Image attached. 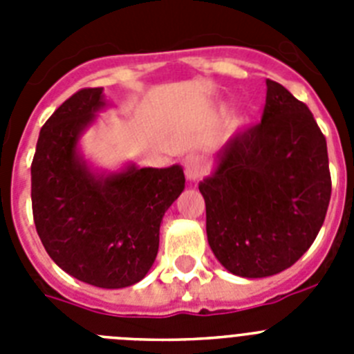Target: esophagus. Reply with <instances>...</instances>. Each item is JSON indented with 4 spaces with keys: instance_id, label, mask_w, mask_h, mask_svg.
I'll use <instances>...</instances> for the list:
<instances>
[{
    "instance_id": "34e87169",
    "label": "esophagus",
    "mask_w": 354,
    "mask_h": 354,
    "mask_svg": "<svg viewBox=\"0 0 354 354\" xmlns=\"http://www.w3.org/2000/svg\"><path fill=\"white\" fill-rule=\"evenodd\" d=\"M205 170V162L204 159L198 158V156H192V158H187L186 161V177L189 180H198L202 175H204Z\"/></svg>"
}]
</instances>
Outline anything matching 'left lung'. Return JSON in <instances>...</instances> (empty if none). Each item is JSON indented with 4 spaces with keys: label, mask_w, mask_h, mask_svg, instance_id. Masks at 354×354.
<instances>
[{
    "label": "left lung",
    "mask_w": 354,
    "mask_h": 354,
    "mask_svg": "<svg viewBox=\"0 0 354 354\" xmlns=\"http://www.w3.org/2000/svg\"><path fill=\"white\" fill-rule=\"evenodd\" d=\"M257 126L239 131L198 184L207 241L225 270L264 278L310 248L331 196L326 138L308 106L268 80Z\"/></svg>",
    "instance_id": "8db88e82"
}]
</instances>
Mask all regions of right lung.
<instances>
[{
    "label": "right lung",
    "mask_w": 354,
    "mask_h": 354,
    "mask_svg": "<svg viewBox=\"0 0 354 354\" xmlns=\"http://www.w3.org/2000/svg\"><path fill=\"white\" fill-rule=\"evenodd\" d=\"M104 104L102 88H83L44 124L31 162V207L44 248L65 273L122 289L154 264L162 216L186 179L179 165L92 174L77 140Z\"/></svg>",
    "instance_id": "1"
}]
</instances>
